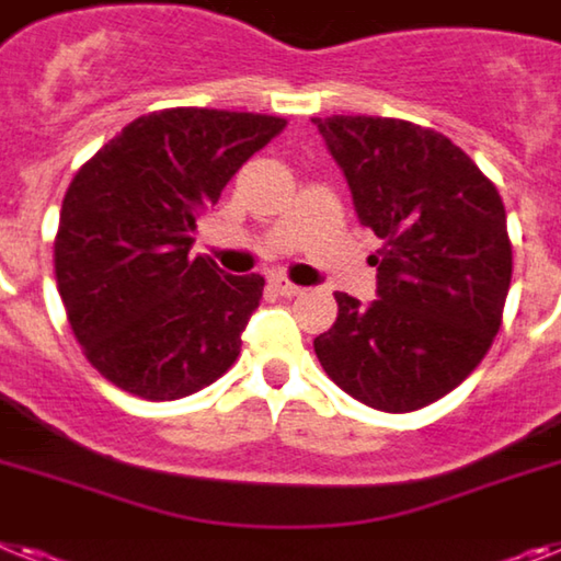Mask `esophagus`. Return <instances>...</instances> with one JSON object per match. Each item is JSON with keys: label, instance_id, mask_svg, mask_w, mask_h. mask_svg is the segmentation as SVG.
I'll return each mask as SVG.
<instances>
[{"label": "esophagus", "instance_id": "34e87169", "mask_svg": "<svg viewBox=\"0 0 561 561\" xmlns=\"http://www.w3.org/2000/svg\"><path fill=\"white\" fill-rule=\"evenodd\" d=\"M267 285H271V290H276L279 296H288V299H290V296H299L305 290V288H299V285H294L288 276H273Z\"/></svg>", "mask_w": 561, "mask_h": 561}]
</instances>
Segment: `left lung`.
<instances>
[{
    "label": "left lung",
    "mask_w": 561,
    "mask_h": 561,
    "mask_svg": "<svg viewBox=\"0 0 561 561\" xmlns=\"http://www.w3.org/2000/svg\"><path fill=\"white\" fill-rule=\"evenodd\" d=\"M359 222L382 239L376 296L333 294L313 351L347 397L411 413L462 385L502 328L513 273L496 185L439 130L385 116L313 119Z\"/></svg>",
    "instance_id": "8db88e82"
}]
</instances>
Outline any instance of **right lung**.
<instances>
[{"label": "right lung", "mask_w": 561, "mask_h": 561, "mask_svg": "<svg viewBox=\"0 0 561 561\" xmlns=\"http://www.w3.org/2000/svg\"><path fill=\"white\" fill-rule=\"evenodd\" d=\"M288 122L164 107L122 128L65 193L56 288L93 368L148 402L208 388L237 362L265 279L191 256L196 219Z\"/></svg>", "instance_id": "add662e5"}]
</instances>
